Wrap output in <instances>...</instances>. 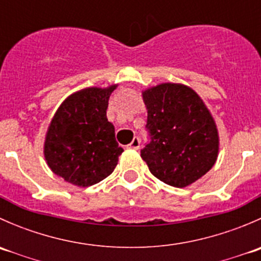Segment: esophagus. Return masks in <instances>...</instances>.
Wrapping results in <instances>:
<instances>
[{
    "mask_svg": "<svg viewBox=\"0 0 261 261\" xmlns=\"http://www.w3.org/2000/svg\"><path fill=\"white\" fill-rule=\"evenodd\" d=\"M127 147H130V149H135V150H138L139 147H140V139L136 138V136H135V138L133 139V141H131V143L128 144Z\"/></svg>",
    "mask_w": 261,
    "mask_h": 261,
    "instance_id": "esophagus-1",
    "label": "esophagus"
}]
</instances>
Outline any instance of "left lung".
I'll return each instance as SVG.
<instances>
[{"instance_id": "left-lung-1", "label": "left lung", "mask_w": 261, "mask_h": 261, "mask_svg": "<svg viewBox=\"0 0 261 261\" xmlns=\"http://www.w3.org/2000/svg\"><path fill=\"white\" fill-rule=\"evenodd\" d=\"M150 143L141 158L154 177L177 188L191 186L215 165L217 126L201 97L188 86L162 83L143 92Z\"/></svg>"}]
</instances>
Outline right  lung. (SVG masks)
<instances>
[{"instance_id": "1", "label": "right lung", "mask_w": 261, "mask_h": 261, "mask_svg": "<svg viewBox=\"0 0 261 261\" xmlns=\"http://www.w3.org/2000/svg\"><path fill=\"white\" fill-rule=\"evenodd\" d=\"M117 84L81 89L63 101L44 143V156L54 174L77 187H89L109 177L123 149L107 120L109 99Z\"/></svg>"}]
</instances>
